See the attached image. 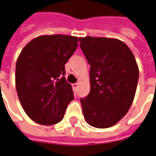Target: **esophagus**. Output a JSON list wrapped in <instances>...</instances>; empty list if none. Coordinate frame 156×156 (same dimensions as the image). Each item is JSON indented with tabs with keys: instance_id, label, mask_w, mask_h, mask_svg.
<instances>
[{
	"instance_id": "esophagus-1",
	"label": "esophagus",
	"mask_w": 156,
	"mask_h": 156,
	"mask_svg": "<svg viewBox=\"0 0 156 156\" xmlns=\"http://www.w3.org/2000/svg\"><path fill=\"white\" fill-rule=\"evenodd\" d=\"M78 88V83H73V89L74 90H76Z\"/></svg>"
}]
</instances>
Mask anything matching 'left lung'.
<instances>
[{"label":"left lung","mask_w":156,"mask_h":156,"mask_svg":"<svg viewBox=\"0 0 156 156\" xmlns=\"http://www.w3.org/2000/svg\"><path fill=\"white\" fill-rule=\"evenodd\" d=\"M78 39L90 65V90L80 100L84 119L96 128L113 126L134 100L139 73L136 59L126 44L116 38Z\"/></svg>","instance_id":"8db88e82"}]
</instances>
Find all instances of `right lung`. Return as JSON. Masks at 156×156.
Instances as JSON below:
<instances>
[{
    "mask_svg": "<svg viewBox=\"0 0 156 156\" xmlns=\"http://www.w3.org/2000/svg\"><path fill=\"white\" fill-rule=\"evenodd\" d=\"M77 37L42 35L29 42L18 57L15 85L25 114L40 125L62 120L73 100L72 85L66 81L65 64L78 47Z\"/></svg>",
    "mask_w": 156,
    "mask_h": 156,
    "instance_id": "add662e5",
    "label": "right lung"
}]
</instances>
